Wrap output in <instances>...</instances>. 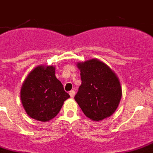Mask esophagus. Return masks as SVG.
Returning <instances> with one entry per match:
<instances>
[{
    "instance_id": "obj_1",
    "label": "esophagus",
    "mask_w": 153,
    "mask_h": 153,
    "mask_svg": "<svg viewBox=\"0 0 153 153\" xmlns=\"http://www.w3.org/2000/svg\"><path fill=\"white\" fill-rule=\"evenodd\" d=\"M69 94L71 95V97L74 98V96L75 95V91H74V90H72V91H71L69 92Z\"/></svg>"
}]
</instances>
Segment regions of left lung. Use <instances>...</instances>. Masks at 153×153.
<instances>
[{"label":"left lung","mask_w":153,"mask_h":153,"mask_svg":"<svg viewBox=\"0 0 153 153\" xmlns=\"http://www.w3.org/2000/svg\"><path fill=\"white\" fill-rule=\"evenodd\" d=\"M82 84L74 100L88 118L102 120L115 112L122 90L118 78L106 64L97 59L78 63Z\"/></svg>","instance_id":"8db88e82"}]
</instances>
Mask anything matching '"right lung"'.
I'll use <instances>...</instances> for the list:
<instances>
[{
    "mask_svg": "<svg viewBox=\"0 0 153 153\" xmlns=\"http://www.w3.org/2000/svg\"><path fill=\"white\" fill-rule=\"evenodd\" d=\"M70 97L62 82L55 77L53 66H37L28 74L21 90V99L25 111L37 120L49 121L61 110Z\"/></svg>",
    "mask_w": 153,
    "mask_h": 153,
    "instance_id": "obj_1",
    "label": "right lung"
}]
</instances>
